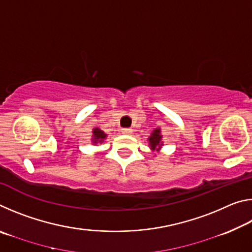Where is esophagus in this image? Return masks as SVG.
Returning <instances> with one entry per match:
<instances>
[{
    "label": "esophagus",
    "mask_w": 252,
    "mask_h": 252,
    "mask_svg": "<svg viewBox=\"0 0 252 252\" xmlns=\"http://www.w3.org/2000/svg\"><path fill=\"white\" fill-rule=\"evenodd\" d=\"M121 132L123 134H131L132 129H130V127H123V129H121Z\"/></svg>",
    "instance_id": "esophagus-1"
}]
</instances>
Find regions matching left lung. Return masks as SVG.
I'll return each mask as SVG.
<instances>
[{
	"label": "left lung",
	"instance_id": "8db88e82",
	"mask_svg": "<svg viewBox=\"0 0 252 252\" xmlns=\"http://www.w3.org/2000/svg\"><path fill=\"white\" fill-rule=\"evenodd\" d=\"M160 141H161V135H160V130L157 129L153 132L152 135L149 138V142H150L151 149H159L160 148Z\"/></svg>",
	"mask_w": 252,
	"mask_h": 252
}]
</instances>
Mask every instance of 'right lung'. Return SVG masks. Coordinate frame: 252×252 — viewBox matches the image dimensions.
<instances>
[{
  "label": "right lung",
  "mask_w": 252,
  "mask_h": 252,
  "mask_svg": "<svg viewBox=\"0 0 252 252\" xmlns=\"http://www.w3.org/2000/svg\"><path fill=\"white\" fill-rule=\"evenodd\" d=\"M106 136V134L104 133L103 131L100 129H94L93 130V138L92 141L93 143H97V142H102L104 140V138Z\"/></svg>",
  "instance_id": "obj_1"
}]
</instances>
